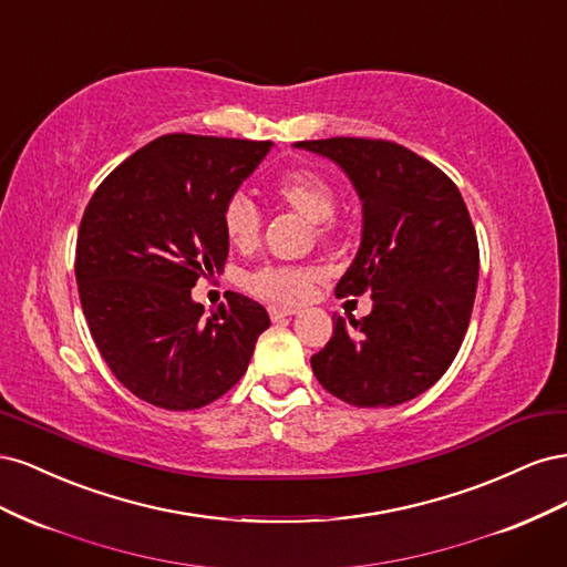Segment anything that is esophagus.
Segmentation results:
<instances>
[{"label": "esophagus", "instance_id": "1", "mask_svg": "<svg viewBox=\"0 0 567 567\" xmlns=\"http://www.w3.org/2000/svg\"><path fill=\"white\" fill-rule=\"evenodd\" d=\"M296 310H290V307H269V317L271 321H279V319H286V317H293Z\"/></svg>", "mask_w": 567, "mask_h": 567}]
</instances>
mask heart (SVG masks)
<instances>
[{"label":"heart","instance_id":"1","mask_svg":"<svg viewBox=\"0 0 567 567\" xmlns=\"http://www.w3.org/2000/svg\"><path fill=\"white\" fill-rule=\"evenodd\" d=\"M271 194L286 208L315 221L317 236L336 231L338 192L329 177L310 167H293L271 179ZM221 229L227 241L238 250H252L262 236V215L246 196H231L221 210ZM323 271L312 265H267L250 271L246 288L255 298L274 305H300L312 296Z\"/></svg>","mask_w":567,"mask_h":567}]
</instances>
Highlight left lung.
Returning <instances> with one entry per match:
<instances>
[{
    "label": "left lung",
    "mask_w": 567,
    "mask_h": 567,
    "mask_svg": "<svg viewBox=\"0 0 567 567\" xmlns=\"http://www.w3.org/2000/svg\"><path fill=\"white\" fill-rule=\"evenodd\" d=\"M298 148L338 163L362 198V246L338 298L371 293L362 319L333 317L312 357L317 381L354 406L419 398L450 369L477 288V236L456 184L394 142L333 136Z\"/></svg>",
    "instance_id": "obj_1"
}]
</instances>
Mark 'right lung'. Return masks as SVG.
Here are the masks:
<instances>
[{
	"label": "right lung",
	"instance_id": "1",
	"mask_svg": "<svg viewBox=\"0 0 567 567\" xmlns=\"http://www.w3.org/2000/svg\"><path fill=\"white\" fill-rule=\"evenodd\" d=\"M271 142L165 134L120 163L84 208L75 279L84 319L136 398L192 411L231 390L269 329L260 302L229 293L205 317L192 288L221 271V210Z\"/></svg>",
	"mask_w": 567,
	"mask_h": 567
}]
</instances>
